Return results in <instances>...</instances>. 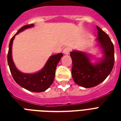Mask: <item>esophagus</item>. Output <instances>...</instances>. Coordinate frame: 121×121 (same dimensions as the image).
Returning <instances> with one entry per match:
<instances>
[{
  "mask_svg": "<svg viewBox=\"0 0 121 121\" xmlns=\"http://www.w3.org/2000/svg\"><path fill=\"white\" fill-rule=\"evenodd\" d=\"M70 49L68 47L65 48L64 49H63V53L65 54V55H68L69 53H70Z\"/></svg>",
  "mask_w": 121,
  "mask_h": 121,
  "instance_id": "esophagus-1",
  "label": "esophagus"
}]
</instances>
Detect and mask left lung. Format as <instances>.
Instances as JSON below:
<instances>
[{"mask_svg": "<svg viewBox=\"0 0 121 121\" xmlns=\"http://www.w3.org/2000/svg\"><path fill=\"white\" fill-rule=\"evenodd\" d=\"M98 38L104 53L103 60L96 65H92L85 53L77 51L70 53L72 60V74L74 82L85 88L97 85L111 73L114 65V48L107 34L97 26Z\"/></svg>", "mask_w": 121, "mask_h": 121, "instance_id": "8db88e82", "label": "left lung"}]
</instances>
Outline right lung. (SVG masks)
Returning a JSON list of instances; mask_svg holds the SVG:
<instances>
[{
  "instance_id": "obj_1",
  "label": "right lung",
  "mask_w": 121,
  "mask_h": 121,
  "mask_svg": "<svg viewBox=\"0 0 121 121\" xmlns=\"http://www.w3.org/2000/svg\"><path fill=\"white\" fill-rule=\"evenodd\" d=\"M33 26V24L24 26L19 29L15 35ZM15 35L10 39L7 54V61L12 77L18 85L31 92H41L47 90L54 81L55 70L63 54L59 53L49 57L44 67L40 72L33 74L22 73L16 68L12 58V45Z\"/></svg>"
}]
</instances>
